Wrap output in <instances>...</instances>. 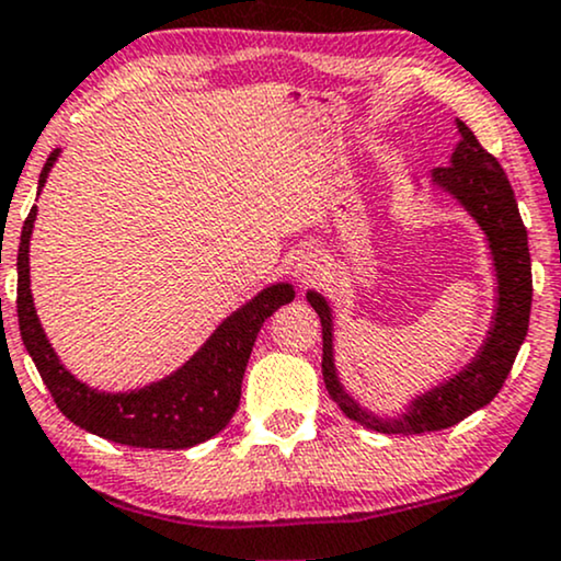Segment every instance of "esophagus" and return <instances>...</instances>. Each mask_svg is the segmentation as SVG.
<instances>
[{
  "instance_id": "obj_1",
  "label": "esophagus",
  "mask_w": 561,
  "mask_h": 561,
  "mask_svg": "<svg viewBox=\"0 0 561 561\" xmlns=\"http://www.w3.org/2000/svg\"><path fill=\"white\" fill-rule=\"evenodd\" d=\"M320 267H322V260H320V254L314 252V249H304V252L296 254L294 262H291L294 275H296V278H301V280L312 278V275H317V270H320Z\"/></svg>"
}]
</instances>
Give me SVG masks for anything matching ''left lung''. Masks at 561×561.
I'll return each instance as SVG.
<instances>
[{"mask_svg": "<svg viewBox=\"0 0 561 561\" xmlns=\"http://www.w3.org/2000/svg\"><path fill=\"white\" fill-rule=\"evenodd\" d=\"M455 124H458L460 142L449 156V165L432 171V184L447 192L479 224L486 237L496 278L492 328L486 330V337L471 362L445 382L411 398L400 416L369 411L345 390L337 377L330 301L314 288L307 291V301L312 304L322 322V377L328 392L351 421L382 434L439 432L492 403L528 335L534 280H530L528 231L517 210L515 192L500 161L481 148L466 124L460 119H455Z\"/></svg>", "mask_w": 561, "mask_h": 561, "instance_id": "8db88e82", "label": "left lung"}]
</instances>
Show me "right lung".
<instances>
[{"instance_id":"right-lung-1","label":"right lung","mask_w":561,"mask_h":561,"mask_svg":"<svg viewBox=\"0 0 561 561\" xmlns=\"http://www.w3.org/2000/svg\"><path fill=\"white\" fill-rule=\"evenodd\" d=\"M59 153L61 150L57 148L48 156L38 176V195ZM36 216L38 210L31 207L20 233L18 322L27 354L59 411L85 432L129 447L184 449L216 437L237 413L241 379L262 322L283 304L294 301L296 291L291 283H273L241 304L169 377L129 392H103L99 387L80 382L72 371L65 369L41 328L31 294V260H27Z\"/></svg>"}]
</instances>
